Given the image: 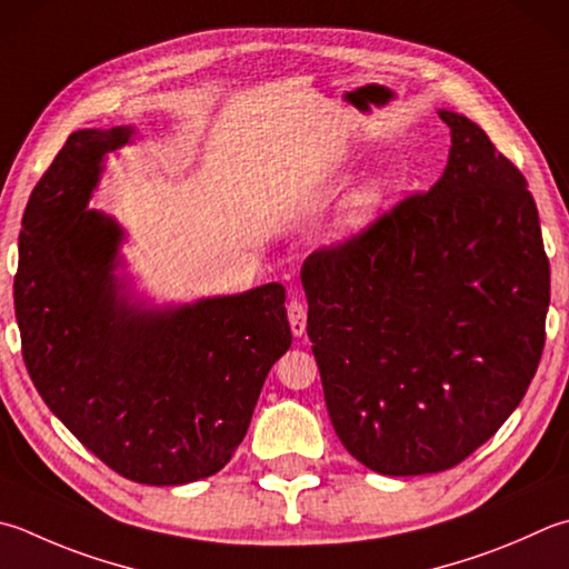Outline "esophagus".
<instances>
[{"mask_svg": "<svg viewBox=\"0 0 569 569\" xmlns=\"http://www.w3.org/2000/svg\"><path fill=\"white\" fill-rule=\"evenodd\" d=\"M287 315H289V327H292V335L302 337L305 329H307V309H305V305L299 302V299H292V302L287 305Z\"/></svg>", "mask_w": 569, "mask_h": 569, "instance_id": "esophagus-1", "label": "esophagus"}]
</instances>
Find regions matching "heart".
<instances>
[{
  "label": "heart",
  "instance_id": "b5f03b06",
  "mask_svg": "<svg viewBox=\"0 0 569 569\" xmlns=\"http://www.w3.org/2000/svg\"><path fill=\"white\" fill-rule=\"evenodd\" d=\"M337 170V163H327L325 168H317L309 180H321L331 176ZM389 178L377 176L353 188L349 196L341 202L337 212L335 228H331V240L335 242H353L367 234L377 220L383 216L386 206H389Z\"/></svg>",
  "mask_w": 569,
  "mask_h": 569
}]
</instances>
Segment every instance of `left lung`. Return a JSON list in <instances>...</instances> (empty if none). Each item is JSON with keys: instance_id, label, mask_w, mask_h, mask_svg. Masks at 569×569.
Returning <instances> with one entry per match:
<instances>
[{"instance_id": "8db88e82", "label": "left lung", "mask_w": 569, "mask_h": 569, "mask_svg": "<svg viewBox=\"0 0 569 569\" xmlns=\"http://www.w3.org/2000/svg\"><path fill=\"white\" fill-rule=\"evenodd\" d=\"M438 116L441 180L302 264L331 426L381 476L466 460L518 409L545 347L550 262L528 180L470 118Z\"/></svg>"}]
</instances>
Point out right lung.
<instances>
[{
	"instance_id": "right-lung-1",
	"label": "right lung",
	"mask_w": 569,
	"mask_h": 569,
	"mask_svg": "<svg viewBox=\"0 0 569 569\" xmlns=\"http://www.w3.org/2000/svg\"><path fill=\"white\" fill-rule=\"evenodd\" d=\"M133 136V126L71 133L31 190L14 312L51 413L123 478L183 486L232 458L292 331L280 282L156 307L116 274L126 230L89 200L106 156Z\"/></svg>"
}]
</instances>
